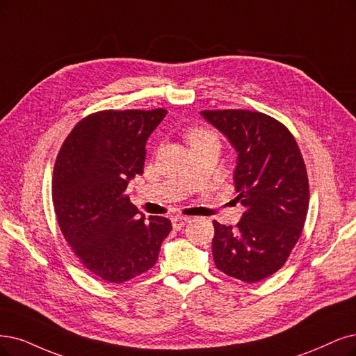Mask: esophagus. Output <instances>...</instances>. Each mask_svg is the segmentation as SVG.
Listing matches in <instances>:
<instances>
[{
    "instance_id": "1",
    "label": "esophagus",
    "mask_w": 356,
    "mask_h": 356,
    "mask_svg": "<svg viewBox=\"0 0 356 356\" xmlns=\"http://www.w3.org/2000/svg\"><path fill=\"white\" fill-rule=\"evenodd\" d=\"M189 217H185V216H175L173 218H171V225H173V229L175 230H180L183 226L186 225V222H189Z\"/></svg>"
}]
</instances>
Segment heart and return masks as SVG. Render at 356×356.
Returning a JSON list of instances; mask_svg holds the SVG:
<instances>
[{
  "label": "heart",
  "mask_w": 356,
  "mask_h": 356,
  "mask_svg": "<svg viewBox=\"0 0 356 356\" xmlns=\"http://www.w3.org/2000/svg\"><path fill=\"white\" fill-rule=\"evenodd\" d=\"M209 136H214V135L211 134V131H208V130H205L202 127H191L186 131V138H188L191 145L200 142V140H202L205 138H209Z\"/></svg>",
  "instance_id": "obj_1"
}]
</instances>
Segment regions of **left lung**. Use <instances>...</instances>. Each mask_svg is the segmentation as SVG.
Wrapping results in <instances>:
<instances>
[{"label": "left lung", "mask_w": 356, "mask_h": 356, "mask_svg": "<svg viewBox=\"0 0 356 356\" xmlns=\"http://www.w3.org/2000/svg\"><path fill=\"white\" fill-rule=\"evenodd\" d=\"M202 117L238 152L234 188L245 213L236 227L214 225L218 270L257 283L280 270L305 225L309 204L307 167L289 129L248 110H205Z\"/></svg>", "instance_id": "8db88e82"}]
</instances>
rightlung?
<instances>
[{"instance_id": "right-lung-1", "label": "right lung", "mask_w": 356, "mask_h": 356, "mask_svg": "<svg viewBox=\"0 0 356 356\" xmlns=\"http://www.w3.org/2000/svg\"><path fill=\"white\" fill-rule=\"evenodd\" d=\"M167 111L104 110L65 138L52 176V202L64 239L79 261L107 283L151 270L171 230L165 217L145 220L124 193L143 173L145 145Z\"/></svg>"}]
</instances>
